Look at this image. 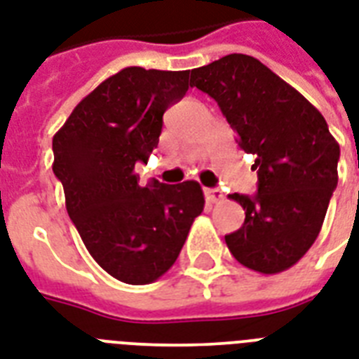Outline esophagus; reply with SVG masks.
Returning <instances> with one entry per match:
<instances>
[{
	"label": "esophagus",
	"mask_w": 359,
	"mask_h": 359,
	"mask_svg": "<svg viewBox=\"0 0 359 359\" xmlns=\"http://www.w3.org/2000/svg\"><path fill=\"white\" fill-rule=\"evenodd\" d=\"M205 200L210 202V204H215V202H221L223 200V193H221V189H204Z\"/></svg>",
	"instance_id": "obj_1"
}]
</instances>
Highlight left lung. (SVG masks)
I'll return each mask as SVG.
<instances>
[{"label":"left lung","instance_id":"1","mask_svg":"<svg viewBox=\"0 0 359 359\" xmlns=\"http://www.w3.org/2000/svg\"><path fill=\"white\" fill-rule=\"evenodd\" d=\"M215 99L245 154L257 157L258 193L230 194L245 211L224 236L232 257L264 275L292 268L315 243L337 187L339 144L324 116L257 57L229 54L191 71Z\"/></svg>","mask_w":359,"mask_h":359}]
</instances>
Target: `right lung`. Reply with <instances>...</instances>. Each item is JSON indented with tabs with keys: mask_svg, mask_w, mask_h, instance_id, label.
Listing matches in <instances>:
<instances>
[{
	"mask_svg": "<svg viewBox=\"0 0 359 359\" xmlns=\"http://www.w3.org/2000/svg\"><path fill=\"white\" fill-rule=\"evenodd\" d=\"M189 86V71L125 67L74 107L52 140L69 217L93 260L127 285L165 275L204 210L196 182L142 187L135 172L159 144L166 108Z\"/></svg>",
	"mask_w": 359,
	"mask_h": 359,
	"instance_id": "right-lung-1",
	"label": "right lung"
}]
</instances>
